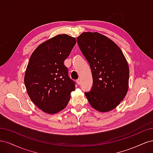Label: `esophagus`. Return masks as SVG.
<instances>
[{"instance_id": "1", "label": "esophagus", "mask_w": 153, "mask_h": 153, "mask_svg": "<svg viewBox=\"0 0 153 153\" xmlns=\"http://www.w3.org/2000/svg\"><path fill=\"white\" fill-rule=\"evenodd\" d=\"M76 83H77V84H78V85H80V84H81V81H80V79H78V80H76Z\"/></svg>"}]
</instances>
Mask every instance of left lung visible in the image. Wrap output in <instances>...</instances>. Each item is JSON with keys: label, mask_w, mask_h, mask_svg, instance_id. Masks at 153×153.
Here are the masks:
<instances>
[{"label": "left lung", "mask_w": 153, "mask_h": 153, "mask_svg": "<svg viewBox=\"0 0 153 153\" xmlns=\"http://www.w3.org/2000/svg\"><path fill=\"white\" fill-rule=\"evenodd\" d=\"M77 43L89 62L93 85L85 95L93 108L107 112L115 108L126 96L129 87L128 62L118 46L99 32H85Z\"/></svg>", "instance_id": "8db88e82"}]
</instances>
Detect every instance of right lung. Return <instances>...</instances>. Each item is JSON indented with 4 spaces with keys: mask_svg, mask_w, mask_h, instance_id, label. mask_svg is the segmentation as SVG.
<instances>
[{
    "mask_svg": "<svg viewBox=\"0 0 153 153\" xmlns=\"http://www.w3.org/2000/svg\"><path fill=\"white\" fill-rule=\"evenodd\" d=\"M76 43L73 37L59 34L40 44L30 57L25 85L32 102L45 113L55 114L62 110L75 90L64 61Z\"/></svg>",
    "mask_w": 153,
    "mask_h": 153,
    "instance_id": "add662e5",
    "label": "right lung"
}]
</instances>
